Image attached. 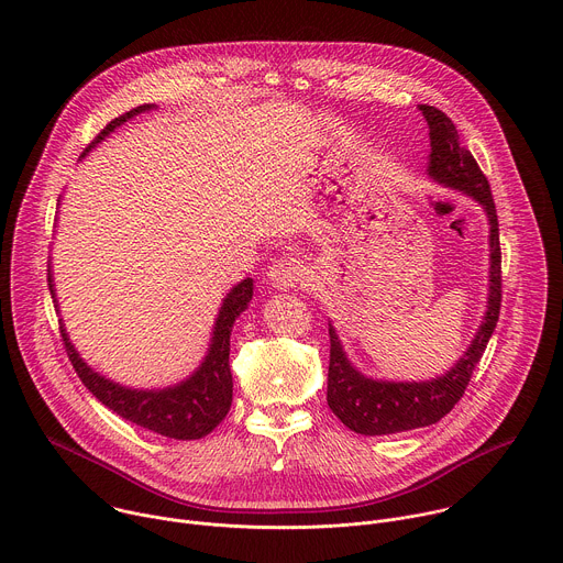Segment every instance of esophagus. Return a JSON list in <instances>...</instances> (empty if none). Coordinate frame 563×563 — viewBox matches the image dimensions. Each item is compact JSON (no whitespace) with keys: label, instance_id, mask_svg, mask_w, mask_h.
<instances>
[{"label":"esophagus","instance_id":"34e87169","mask_svg":"<svg viewBox=\"0 0 563 563\" xmlns=\"http://www.w3.org/2000/svg\"><path fill=\"white\" fill-rule=\"evenodd\" d=\"M269 285L280 289V291H289L296 289L305 276H307V267L298 261V258H280L269 267Z\"/></svg>","mask_w":563,"mask_h":563}]
</instances>
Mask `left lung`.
I'll return each mask as SVG.
<instances>
[{"label":"left lung","instance_id":"left-lung-1","mask_svg":"<svg viewBox=\"0 0 563 563\" xmlns=\"http://www.w3.org/2000/svg\"><path fill=\"white\" fill-rule=\"evenodd\" d=\"M430 126V163L428 176L445 187L459 189L484 207L490 220V294L472 345L456 365L439 378L423 383H391L363 376L345 356L343 345L330 323V372H328V406L356 434L378 437L426 428L441 421L463 396L476 363L497 328L501 309V247L499 220L488 178L478 169L474 155L461 144L456 126L437 107L421 104Z\"/></svg>","mask_w":563,"mask_h":563}]
</instances>
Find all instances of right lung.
<instances>
[{"label":"right lung","instance_id":"obj_1","mask_svg":"<svg viewBox=\"0 0 563 563\" xmlns=\"http://www.w3.org/2000/svg\"><path fill=\"white\" fill-rule=\"evenodd\" d=\"M151 109H153L151 104H142V107H135L129 113L111 120L100 131L96 142L104 140L115 126L124 124L133 115L142 113V111H151ZM48 289L55 298L51 269H48ZM252 296H254L252 278H245L243 283H238L227 294V298L220 307V313L216 318L213 339H211V345H209V352H207L202 365L187 380H183L174 387H165V389L122 387V385L100 376L96 369H91L82 358H79V354L75 352V347L68 341V334L64 328H59L62 341H64L68 361L73 363L77 376L82 378L87 389L100 400V404H104L118 417H122L140 428H146L155 434L169 437V439H178V441L202 439L227 417V412L231 408L233 383H231V369H229V336H231V328L235 323V318L247 309ZM53 302L57 307V300H53Z\"/></svg>","mask_w":563,"mask_h":563}]
</instances>
